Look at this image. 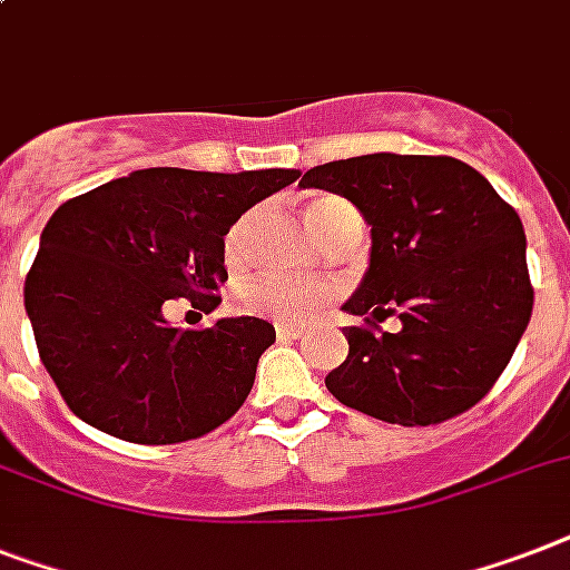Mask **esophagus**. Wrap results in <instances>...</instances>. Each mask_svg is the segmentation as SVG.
<instances>
[{
    "label": "esophagus",
    "mask_w": 570,
    "mask_h": 570,
    "mask_svg": "<svg viewBox=\"0 0 570 570\" xmlns=\"http://www.w3.org/2000/svg\"><path fill=\"white\" fill-rule=\"evenodd\" d=\"M275 333H277V340H281V342H293V340H301V336H304V327L286 325V322H277Z\"/></svg>",
    "instance_id": "1"
}]
</instances>
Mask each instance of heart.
Wrapping results in <instances>:
<instances>
[{
  "label": "heart",
  "instance_id": "heart-1",
  "mask_svg": "<svg viewBox=\"0 0 570 570\" xmlns=\"http://www.w3.org/2000/svg\"><path fill=\"white\" fill-rule=\"evenodd\" d=\"M351 213H354V207L340 196H316L304 205L307 228L318 239H325L333 225L342 216H351ZM248 225H252V216H243L225 234L222 254H225L228 266L243 263ZM333 295H336V289L331 284H322V281H295V284H284V281H245V284L234 289V304H237V309L248 313V316L277 318V322H286V325H307V322L325 313Z\"/></svg>",
  "mask_w": 570,
  "mask_h": 570
}]
</instances>
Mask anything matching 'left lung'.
Instances as JSON below:
<instances>
[{
  "instance_id": "obj_1",
  "label": "left lung",
  "mask_w": 570,
  "mask_h": 570,
  "mask_svg": "<svg viewBox=\"0 0 570 570\" xmlns=\"http://www.w3.org/2000/svg\"><path fill=\"white\" fill-rule=\"evenodd\" d=\"M298 187L348 198L372 228L368 269L342 309L348 357L325 377L336 401L372 419L428 428L474 406L501 377L533 313L518 213L456 157H348Z\"/></svg>"
}]
</instances>
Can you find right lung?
<instances>
[{
  "label": "right lung",
  "instance_id": "right-lung-1",
  "mask_svg": "<svg viewBox=\"0 0 570 570\" xmlns=\"http://www.w3.org/2000/svg\"><path fill=\"white\" fill-rule=\"evenodd\" d=\"M298 175L155 166L52 213L22 295L40 360L78 419L125 442L175 445L237 413L275 327L237 316L180 331L164 307H219L225 234Z\"/></svg>",
  "mask_w": 570,
  "mask_h": 570
}]
</instances>
